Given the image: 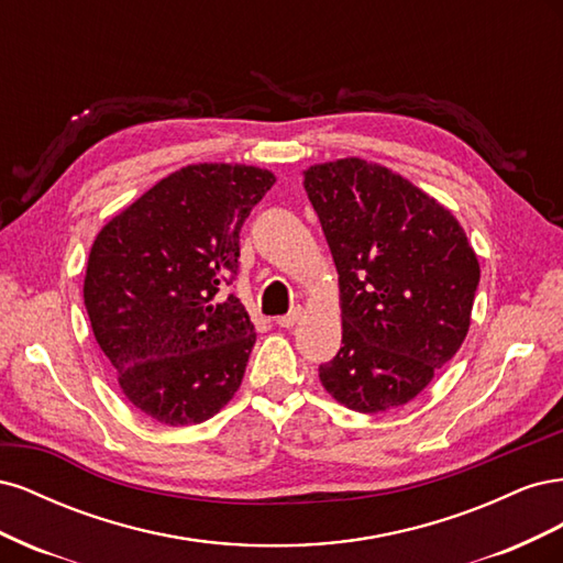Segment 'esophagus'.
<instances>
[{
	"label": "esophagus",
	"instance_id": "1",
	"mask_svg": "<svg viewBox=\"0 0 563 563\" xmlns=\"http://www.w3.org/2000/svg\"><path fill=\"white\" fill-rule=\"evenodd\" d=\"M300 317H302V310H300V308H296V310H291L288 314L279 317V319H277V323H279L282 329H291V327H296Z\"/></svg>",
	"mask_w": 563,
	"mask_h": 563
}]
</instances>
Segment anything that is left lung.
Instances as JSON below:
<instances>
[{
	"mask_svg": "<svg viewBox=\"0 0 563 563\" xmlns=\"http://www.w3.org/2000/svg\"><path fill=\"white\" fill-rule=\"evenodd\" d=\"M302 176L343 312V347L319 380L356 413L399 408L463 345L479 261L444 203L383 164L345 157Z\"/></svg>",
	"mask_w": 563,
	"mask_h": 563,
	"instance_id": "1",
	"label": "left lung"
}]
</instances>
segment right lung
<instances>
[{"mask_svg": "<svg viewBox=\"0 0 563 563\" xmlns=\"http://www.w3.org/2000/svg\"><path fill=\"white\" fill-rule=\"evenodd\" d=\"M275 180L258 166L190 164L96 234L84 305L124 397L147 418L197 424L240 389L255 329L223 288L244 220Z\"/></svg>", "mask_w": 563, "mask_h": 563, "instance_id": "right-lung-1", "label": "right lung"}]
</instances>
